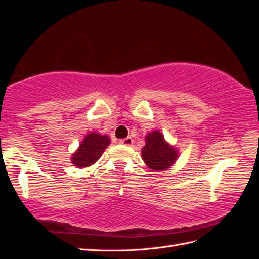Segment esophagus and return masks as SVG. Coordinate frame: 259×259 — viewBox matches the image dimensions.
Returning <instances> with one entry per match:
<instances>
[{"mask_svg":"<svg viewBox=\"0 0 259 259\" xmlns=\"http://www.w3.org/2000/svg\"><path fill=\"white\" fill-rule=\"evenodd\" d=\"M119 142H120L121 145H124V146H131V145L134 144V140H133V138H131V137H128V138L121 139Z\"/></svg>","mask_w":259,"mask_h":259,"instance_id":"obj_1","label":"esophagus"}]
</instances>
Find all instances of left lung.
I'll use <instances>...</instances> for the list:
<instances>
[{"label": "left lung", "instance_id": "left-lung-1", "mask_svg": "<svg viewBox=\"0 0 259 259\" xmlns=\"http://www.w3.org/2000/svg\"><path fill=\"white\" fill-rule=\"evenodd\" d=\"M146 145L141 149L142 160L153 171L171 168L179 158V151L166 141L160 130H153L146 136Z\"/></svg>", "mask_w": 259, "mask_h": 259}]
</instances>
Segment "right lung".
<instances>
[{"label": "right lung", "instance_id": "right-lung-1", "mask_svg": "<svg viewBox=\"0 0 259 259\" xmlns=\"http://www.w3.org/2000/svg\"><path fill=\"white\" fill-rule=\"evenodd\" d=\"M110 138L107 135H101L97 131H92L85 135V137L80 142L78 149L71 156V162L76 168L83 169L96 163L107 147L110 145Z\"/></svg>", "mask_w": 259, "mask_h": 259}]
</instances>
